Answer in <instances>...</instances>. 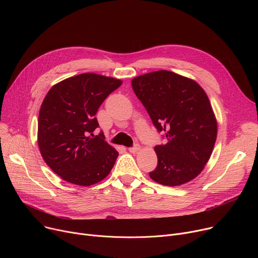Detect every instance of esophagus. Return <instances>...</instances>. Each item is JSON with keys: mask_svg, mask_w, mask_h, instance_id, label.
<instances>
[{"mask_svg": "<svg viewBox=\"0 0 258 258\" xmlns=\"http://www.w3.org/2000/svg\"><path fill=\"white\" fill-rule=\"evenodd\" d=\"M139 150H140V146L139 145H135V146L128 148V152L132 153V154H136V153L139 152Z\"/></svg>", "mask_w": 258, "mask_h": 258, "instance_id": "1", "label": "esophagus"}]
</instances>
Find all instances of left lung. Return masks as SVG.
<instances>
[{"label": "left lung", "instance_id": "obj_1", "mask_svg": "<svg viewBox=\"0 0 258 258\" xmlns=\"http://www.w3.org/2000/svg\"><path fill=\"white\" fill-rule=\"evenodd\" d=\"M132 87L166 137L155 147L158 166L150 177L165 186L190 182L207 164L218 135L207 94L196 80L166 70L135 77Z\"/></svg>", "mask_w": 258, "mask_h": 258}]
</instances>
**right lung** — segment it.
<instances>
[{"label": "right lung", "mask_w": 258, "mask_h": 258, "mask_svg": "<svg viewBox=\"0 0 258 258\" xmlns=\"http://www.w3.org/2000/svg\"><path fill=\"white\" fill-rule=\"evenodd\" d=\"M122 80L83 73L54 85L40 105L37 143L47 165L71 184L91 186L111 172L118 152L94 137L98 107Z\"/></svg>", "instance_id": "right-lung-1"}]
</instances>
